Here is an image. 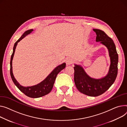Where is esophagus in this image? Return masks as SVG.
Segmentation results:
<instances>
[{
  "label": "esophagus",
  "mask_w": 127,
  "mask_h": 127,
  "mask_svg": "<svg viewBox=\"0 0 127 127\" xmlns=\"http://www.w3.org/2000/svg\"><path fill=\"white\" fill-rule=\"evenodd\" d=\"M73 59L71 58H68L66 60V64L68 65L71 64L72 63H73Z\"/></svg>",
  "instance_id": "esophagus-1"
}]
</instances>
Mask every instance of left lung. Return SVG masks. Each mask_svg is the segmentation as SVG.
I'll list each match as a JSON object with an SVG mask.
<instances>
[{
  "label": "left lung",
  "mask_w": 127,
  "mask_h": 127,
  "mask_svg": "<svg viewBox=\"0 0 127 127\" xmlns=\"http://www.w3.org/2000/svg\"><path fill=\"white\" fill-rule=\"evenodd\" d=\"M96 35V42L105 46L108 50L110 65L108 73L100 79L91 78L81 65L74 64V81L76 87L82 94L90 96H97L106 91L114 82L117 74L119 56L115 45L111 38L103 31L93 29Z\"/></svg>",
  "instance_id": "left-lung-1"
}]
</instances>
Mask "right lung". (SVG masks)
<instances>
[{"instance_id":"add662e5","label":"right lung","mask_w":127,"mask_h":127,"mask_svg":"<svg viewBox=\"0 0 127 127\" xmlns=\"http://www.w3.org/2000/svg\"><path fill=\"white\" fill-rule=\"evenodd\" d=\"M33 30L31 29L25 31L21 37L14 44L13 47V52L11 56V61H10V74L11 78L15 84V85L17 87V88L24 94L27 96L32 97V98H38L41 96H44L51 91L53 89L54 84L57 77V74L60 72L62 70L65 68L66 63H63L61 65H59L57 66L56 68L50 72L47 77L44 80L39 83L37 85H33L32 86L24 87L20 85V84L17 82L15 78L13 73V67H12V61L13 59L14 55L15 54V49L17 45L19 42H20L22 39H23L25 36L29 35Z\"/></svg>"}]
</instances>
